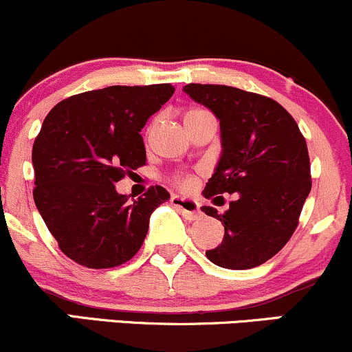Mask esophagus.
<instances>
[{
  "mask_svg": "<svg viewBox=\"0 0 352 352\" xmlns=\"http://www.w3.org/2000/svg\"><path fill=\"white\" fill-rule=\"evenodd\" d=\"M171 204L175 206L184 218L192 221L201 218V209L199 204L195 199H189V197H181V196H173Z\"/></svg>",
  "mask_w": 352,
  "mask_h": 352,
  "instance_id": "1",
  "label": "esophagus"
}]
</instances>
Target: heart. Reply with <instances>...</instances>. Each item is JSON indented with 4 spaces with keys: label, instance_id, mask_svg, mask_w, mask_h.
Returning a JSON list of instances; mask_svg holds the SVG:
<instances>
[{
    "label": "heart",
    "instance_id": "1",
    "mask_svg": "<svg viewBox=\"0 0 352 352\" xmlns=\"http://www.w3.org/2000/svg\"><path fill=\"white\" fill-rule=\"evenodd\" d=\"M196 113H201V111H197V109H192V111H189L186 116H189V114H196ZM177 184H179L181 188H191L192 186V179L189 176H181V177H177Z\"/></svg>",
    "mask_w": 352,
    "mask_h": 352
}]
</instances>
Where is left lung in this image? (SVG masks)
Here are the masks:
<instances>
[{"instance_id": "obj_1", "label": "left lung", "mask_w": 352, "mask_h": 352, "mask_svg": "<svg viewBox=\"0 0 352 352\" xmlns=\"http://www.w3.org/2000/svg\"><path fill=\"white\" fill-rule=\"evenodd\" d=\"M189 98L214 113L221 126V157L204 197L236 195L224 214L203 206L224 224L208 259L226 270L266 263L291 239L311 191L306 140L279 102L224 85H186Z\"/></svg>"}]
</instances>
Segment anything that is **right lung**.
<instances>
[{
	"instance_id": "right-lung-1",
	"label": "right lung",
	"mask_w": 352,
	"mask_h": 352,
	"mask_svg": "<svg viewBox=\"0 0 352 352\" xmlns=\"http://www.w3.org/2000/svg\"><path fill=\"white\" fill-rule=\"evenodd\" d=\"M175 93L171 85L109 86L63 100L33 144L34 204L69 259L91 270L120 266L140 251L161 186L129 199L114 184L146 164L141 129Z\"/></svg>"
}]
</instances>
